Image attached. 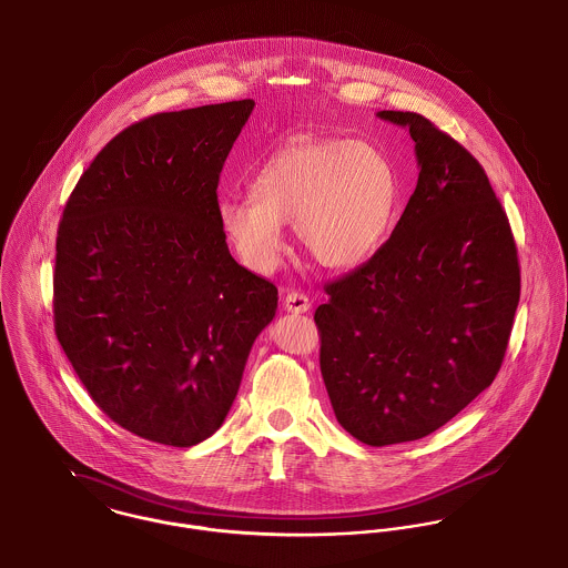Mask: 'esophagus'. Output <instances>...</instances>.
<instances>
[{"label":"esophagus","mask_w":568,"mask_h":568,"mask_svg":"<svg viewBox=\"0 0 568 568\" xmlns=\"http://www.w3.org/2000/svg\"><path fill=\"white\" fill-rule=\"evenodd\" d=\"M310 300L303 295V293H297V291H293V293H288L286 295V300H284V307L288 310V312H293V314H303V312H307L310 310Z\"/></svg>","instance_id":"obj_1"}]
</instances>
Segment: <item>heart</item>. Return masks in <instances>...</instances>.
<instances>
[{
  "label": "heart",
  "instance_id": "1",
  "mask_svg": "<svg viewBox=\"0 0 568 568\" xmlns=\"http://www.w3.org/2000/svg\"><path fill=\"white\" fill-rule=\"evenodd\" d=\"M398 187L387 159L364 142L302 140L275 152L252 195L220 202V226L241 263L271 273L295 224L307 254L327 268L368 261L387 232Z\"/></svg>",
  "mask_w": 568,
  "mask_h": 568
}]
</instances>
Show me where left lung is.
<instances>
[{"instance_id":"left-lung-1","label":"left lung","mask_w":568,"mask_h":568,"mask_svg":"<svg viewBox=\"0 0 568 568\" xmlns=\"http://www.w3.org/2000/svg\"><path fill=\"white\" fill-rule=\"evenodd\" d=\"M416 142V191L375 256L325 284L321 375L342 428L416 442L499 373L521 293L517 245L483 165L428 118L378 112Z\"/></svg>"}]
</instances>
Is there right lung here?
Instances as JSON below:
<instances>
[{"label":"right lung","mask_w":568,"mask_h":568,"mask_svg":"<svg viewBox=\"0 0 568 568\" xmlns=\"http://www.w3.org/2000/svg\"><path fill=\"white\" fill-rule=\"evenodd\" d=\"M254 101L144 118L94 156L55 241L53 323L77 377L129 433L190 448L236 398L277 288L239 265L217 185Z\"/></svg>","instance_id":"add662e5"}]
</instances>
